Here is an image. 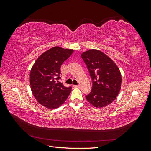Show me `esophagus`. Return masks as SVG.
Here are the masks:
<instances>
[{
  "label": "esophagus",
  "mask_w": 151,
  "mask_h": 151,
  "mask_svg": "<svg viewBox=\"0 0 151 151\" xmlns=\"http://www.w3.org/2000/svg\"><path fill=\"white\" fill-rule=\"evenodd\" d=\"M73 87H74V88H79V85H73Z\"/></svg>",
  "instance_id": "obj_1"
}]
</instances>
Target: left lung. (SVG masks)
Masks as SVG:
<instances>
[{
	"label": "left lung",
	"mask_w": 151,
	"mask_h": 151,
	"mask_svg": "<svg viewBox=\"0 0 151 151\" xmlns=\"http://www.w3.org/2000/svg\"><path fill=\"white\" fill-rule=\"evenodd\" d=\"M92 79L91 93L86 96L96 108L108 106L115 101L121 89L122 76L119 68L106 54L92 49L81 54Z\"/></svg>",
	"instance_id": "1"
}]
</instances>
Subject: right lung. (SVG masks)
Returning <instances> with one entry per match:
<instances>
[{"instance_id":"1","label":"right lung","mask_w":151,"mask_h":151,"mask_svg":"<svg viewBox=\"0 0 151 151\" xmlns=\"http://www.w3.org/2000/svg\"><path fill=\"white\" fill-rule=\"evenodd\" d=\"M74 50L55 47L42 53L31 68L29 82L31 91L37 101L48 109L60 107L69 96L72 88L58 81L60 67Z\"/></svg>"}]
</instances>
